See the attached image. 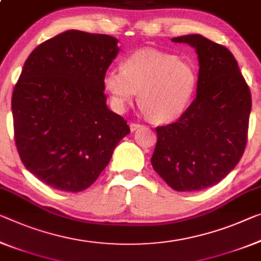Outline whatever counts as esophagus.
Returning <instances> with one entry per match:
<instances>
[{"label": "esophagus", "mask_w": 261, "mask_h": 261, "mask_svg": "<svg viewBox=\"0 0 261 261\" xmlns=\"http://www.w3.org/2000/svg\"><path fill=\"white\" fill-rule=\"evenodd\" d=\"M140 127H142V125H140V123H136V122H130L129 123V128H130L132 132L139 129Z\"/></svg>", "instance_id": "34e87169"}]
</instances>
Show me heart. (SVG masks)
I'll return each instance as SVG.
<instances>
[{"label": "heart", "mask_w": 261, "mask_h": 261, "mask_svg": "<svg viewBox=\"0 0 261 261\" xmlns=\"http://www.w3.org/2000/svg\"><path fill=\"white\" fill-rule=\"evenodd\" d=\"M197 73L189 62L154 49L136 51L123 59L121 70L107 71L103 86L119 112L139 92L142 110L156 122L177 119L189 105Z\"/></svg>", "instance_id": "obj_1"}]
</instances>
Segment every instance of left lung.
<instances>
[{"mask_svg":"<svg viewBox=\"0 0 261 261\" xmlns=\"http://www.w3.org/2000/svg\"><path fill=\"white\" fill-rule=\"evenodd\" d=\"M198 55L197 95L176 122L156 127L151 164L177 191H199L225 177L245 151L252 99L230 50L200 35L171 39Z\"/></svg>","mask_w":261,"mask_h":261,"instance_id":"8db88e82","label":"left lung"}]
</instances>
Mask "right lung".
<instances>
[{
    "label": "right lung",
    "mask_w": 261,
    "mask_h": 261,
    "mask_svg": "<svg viewBox=\"0 0 261 261\" xmlns=\"http://www.w3.org/2000/svg\"><path fill=\"white\" fill-rule=\"evenodd\" d=\"M117 43L69 30L39 44L24 63L11 98L16 148L24 167L54 189H87L130 133L103 93Z\"/></svg>",
    "instance_id": "obj_1"
}]
</instances>
